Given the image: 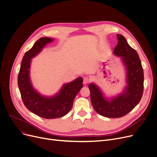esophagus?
Here are the masks:
<instances>
[{"mask_svg":"<svg viewBox=\"0 0 157 157\" xmlns=\"http://www.w3.org/2000/svg\"><path fill=\"white\" fill-rule=\"evenodd\" d=\"M89 81H90V79H89L88 77L85 76V77H84V78H83V84L86 85V84H87V83H88Z\"/></svg>","mask_w":157,"mask_h":157,"instance_id":"obj_1","label":"esophagus"}]
</instances>
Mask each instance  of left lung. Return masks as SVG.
Wrapping results in <instances>:
<instances>
[{"instance_id":"1","label":"left lung","mask_w":157,"mask_h":157,"mask_svg":"<svg viewBox=\"0 0 157 157\" xmlns=\"http://www.w3.org/2000/svg\"><path fill=\"white\" fill-rule=\"evenodd\" d=\"M117 36L118 44L113 53L121 57L126 67L127 86L125 90L120 95L108 101L94 83H90L88 86L94 109L101 116L108 118H120L128 114L141 101L144 89L143 69L138 53L130 46L122 35L117 34Z\"/></svg>"}]
</instances>
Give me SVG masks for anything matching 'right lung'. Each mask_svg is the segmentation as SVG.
Returning <instances> with one entry per match:
<instances>
[{
  "instance_id": "obj_1",
  "label": "right lung",
  "mask_w": 157,
  "mask_h": 157,
  "mask_svg": "<svg viewBox=\"0 0 157 157\" xmlns=\"http://www.w3.org/2000/svg\"><path fill=\"white\" fill-rule=\"evenodd\" d=\"M52 40L51 38L42 37L36 41L23 56L18 76V85L24 105L30 111L46 119L60 118L67 114L72 108L76 95L83 87V78L79 77L65 84L59 94L51 97L41 95L33 88L29 76L31 59Z\"/></svg>"
}]
</instances>
